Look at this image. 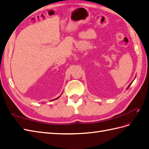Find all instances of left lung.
I'll use <instances>...</instances> for the list:
<instances>
[{"label": "left lung", "mask_w": 149, "mask_h": 149, "mask_svg": "<svg viewBox=\"0 0 149 149\" xmlns=\"http://www.w3.org/2000/svg\"><path fill=\"white\" fill-rule=\"evenodd\" d=\"M133 81H132V82H131V83H130V84H129V86H128V87H127V89H128V88H129V87H130V85H131V84H132V82H133Z\"/></svg>", "instance_id": "left-lung-1"}]
</instances>
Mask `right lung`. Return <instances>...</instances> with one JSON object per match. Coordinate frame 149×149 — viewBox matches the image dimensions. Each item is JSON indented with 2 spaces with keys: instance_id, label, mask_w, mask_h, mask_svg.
<instances>
[{
  "instance_id": "right-lung-1",
  "label": "right lung",
  "mask_w": 149,
  "mask_h": 149,
  "mask_svg": "<svg viewBox=\"0 0 149 149\" xmlns=\"http://www.w3.org/2000/svg\"><path fill=\"white\" fill-rule=\"evenodd\" d=\"M60 96H60L59 97H56V99H54V100H51V101H53V100H57V99H58V98H59V97H60Z\"/></svg>"
}]
</instances>
